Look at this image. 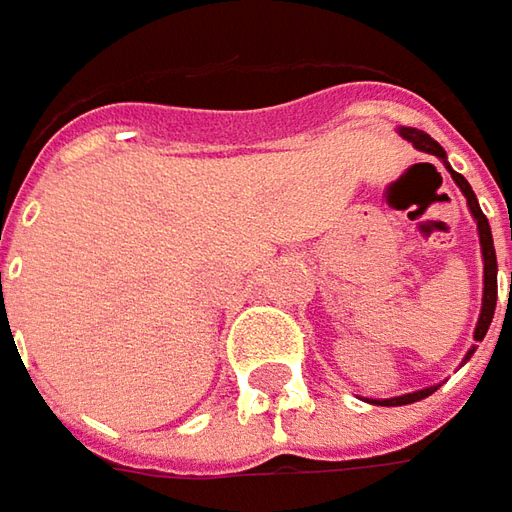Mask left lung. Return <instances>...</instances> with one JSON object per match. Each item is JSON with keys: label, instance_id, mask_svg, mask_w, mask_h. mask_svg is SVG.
<instances>
[{"label": "left lung", "instance_id": "8db88e82", "mask_svg": "<svg viewBox=\"0 0 512 512\" xmlns=\"http://www.w3.org/2000/svg\"><path fill=\"white\" fill-rule=\"evenodd\" d=\"M407 142H413V148L424 150V153H433V156H439L444 162V168L450 170V176H453V182L459 185V190L464 193V199H467V207H470V213H473V219H476V227H479V242H482V259H484V296H482V313H479V325H476V333H473V339L476 342H482L484 336H487V327L493 322V313H496V296H499V285H496V247H493V233H490V222H487V216L482 213V207H479V199H476V193H473V187L467 185V179H464L462 173H456V170L447 165V153L444 148L436 142V139H430L424 130L416 128H402L399 130ZM512 236V233H510ZM476 350V347H473ZM473 350H467V359L473 356ZM436 387H424V390H416V393H404V396H393V399H373V404H382V407H399V404H413L424 399V396H430Z\"/></svg>", "mask_w": 512, "mask_h": 512}]
</instances>
